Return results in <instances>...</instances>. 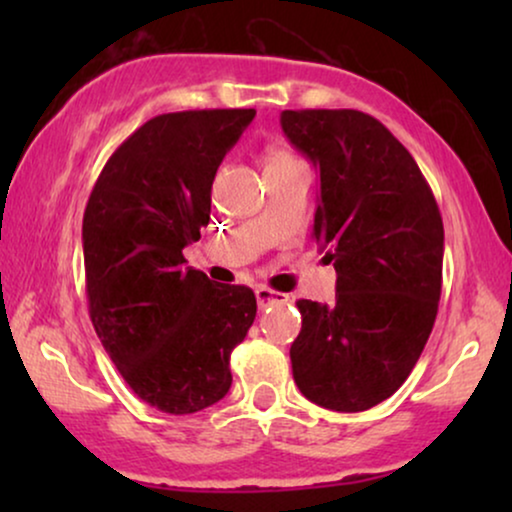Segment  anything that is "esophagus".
<instances>
[{
	"mask_svg": "<svg viewBox=\"0 0 512 512\" xmlns=\"http://www.w3.org/2000/svg\"><path fill=\"white\" fill-rule=\"evenodd\" d=\"M256 300H258V307H268L272 303H286L289 296L270 289V286H256Z\"/></svg>",
	"mask_w": 512,
	"mask_h": 512,
	"instance_id": "1",
	"label": "esophagus"
}]
</instances>
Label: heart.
<instances>
[{
    "mask_svg": "<svg viewBox=\"0 0 512 512\" xmlns=\"http://www.w3.org/2000/svg\"><path fill=\"white\" fill-rule=\"evenodd\" d=\"M293 160H298L296 156L289 149H284V146H270L268 151H265V170L268 167H282V165H289Z\"/></svg>",
    "mask_w": 512,
    "mask_h": 512,
    "instance_id": "obj_1",
    "label": "heart"
}]
</instances>
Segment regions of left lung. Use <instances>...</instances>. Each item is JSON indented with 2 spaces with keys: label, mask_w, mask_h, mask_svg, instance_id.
<instances>
[{
  "label": "left lung",
  "mask_w": 512,
  "mask_h": 512,
  "mask_svg": "<svg viewBox=\"0 0 512 512\" xmlns=\"http://www.w3.org/2000/svg\"><path fill=\"white\" fill-rule=\"evenodd\" d=\"M282 130L319 167L312 237L338 272L331 303H296L293 380L321 408L368 410L408 380L436 321L438 202L410 151L363 111L289 109Z\"/></svg>",
  "instance_id": "1"
}]
</instances>
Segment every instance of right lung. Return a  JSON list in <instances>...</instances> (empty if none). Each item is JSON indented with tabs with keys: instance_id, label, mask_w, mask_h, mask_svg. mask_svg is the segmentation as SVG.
I'll list each match as a JSON object with an SVG mask.
<instances>
[{
	"instance_id": "1",
	"label": "right lung",
	"mask_w": 512,
	"mask_h": 512,
	"mask_svg": "<svg viewBox=\"0 0 512 512\" xmlns=\"http://www.w3.org/2000/svg\"><path fill=\"white\" fill-rule=\"evenodd\" d=\"M254 109L160 114L97 177L83 212L88 312L128 387L170 415L228 394L230 354L254 324L249 286L186 268L184 247L209 223L212 184Z\"/></svg>"
}]
</instances>
